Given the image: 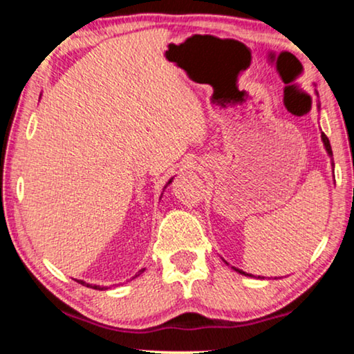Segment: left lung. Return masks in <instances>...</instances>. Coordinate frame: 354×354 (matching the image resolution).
<instances>
[{"label": "left lung", "mask_w": 354, "mask_h": 354, "mask_svg": "<svg viewBox=\"0 0 354 354\" xmlns=\"http://www.w3.org/2000/svg\"><path fill=\"white\" fill-rule=\"evenodd\" d=\"M322 142H324V147H326V149H327V153H328V156H332V148H330V142H328V138H327V135L322 132ZM235 269V268H234ZM236 272H240V274H243V275H250L251 277V274H246V272H243V270H240V269H235Z\"/></svg>", "instance_id": "1"}]
</instances>
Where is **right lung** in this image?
I'll return each instance as SVG.
<instances>
[{"instance_id": "1", "label": "right lung", "mask_w": 354, "mask_h": 354, "mask_svg": "<svg viewBox=\"0 0 354 354\" xmlns=\"http://www.w3.org/2000/svg\"><path fill=\"white\" fill-rule=\"evenodd\" d=\"M169 183H171V180H169ZM140 272H143V270H140ZM135 277H137V275H135ZM77 282L82 283V285H86V287H90V288H95V290H103V288H100L98 285H90V283H85L84 280H77Z\"/></svg>"}]
</instances>
